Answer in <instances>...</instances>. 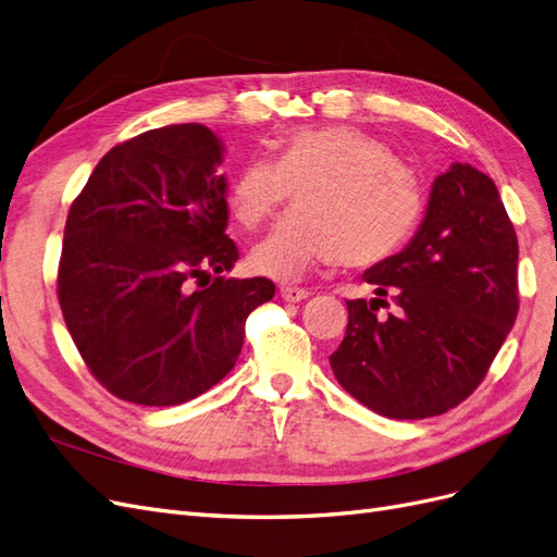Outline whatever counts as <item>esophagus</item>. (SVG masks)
<instances>
[{
	"label": "esophagus",
	"instance_id": "1",
	"mask_svg": "<svg viewBox=\"0 0 557 557\" xmlns=\"http://www.w3.org/2000/svg\"><path fill=\"white\" fill-rule=\"evenodd\" d=\"M281 297L285 299V301H301V299H307L311 293L309 290H305V288H295V285H281Z\"/></svg>",
	"mask_w": 557,
	"mask_h": 557
}]
</instances>
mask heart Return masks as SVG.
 <instances>
[{
	"label": "heart",
	"instance_id": "1",
	"mask_svg": "<svg viewBox=\"0 0 557 557\" xmlns=\"http://www.w3.org/2000/svg\"><path fill=\"white\" fill-rule=\"evenodd\" d=\"M295 193L290 211L250 252L256 272L293 281L339 258L369 267L409 239L420 185L381 139L350 125L305 127L276 141V162L248 160L227 188V211L258 230Z\"/></svg>",
	"mask_w": 557,
	"mask_h": 557
}]
</instances>
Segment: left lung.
I'll use <instances>...</instances> for the list:
<instances>
[{"label": "left lung", "instance_id": "left-lung-1", "mask_svg": "<svg viewBox=\"0 0 557 557\" xmlns=\"http://www.w3.org/2000/svg\"><path fill=\"white\" fill-rule=\"evenodd\" d=\"M376 297L348 299L330 367L372 411L418 420L458 407L491 369L518 315V239L497 185L471 164L436 176L423 223L362 274ZM391 294L398 311L379 319Z\"/></svg>", "mask_w": 557, "mask_h": 557}]
</instances>
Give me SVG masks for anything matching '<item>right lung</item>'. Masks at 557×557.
<instances>
[{"instance_id": "1", "label": "right lung", "mask_w": 557, "mask_h": 557, "mask_svg": "<svg viewBox=\"0 0 557 557\" xmlns=\"http://www.w3.org/2000/svg\"><path fill=\"white\" fill-rule=\"evenodd\" d=\"M225 148L197 123L148 129L99 160L66 215L58 299L66 330L109 393L172 407L237 362L246 318L274 283L225 278Z\"/></svg>"}]
</instances>
